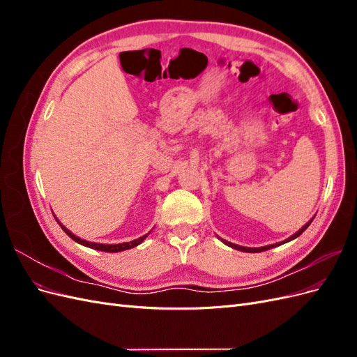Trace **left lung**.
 Listing matches in <instances>:
<instances>
[{"mask_svg": "<svg viewBox=\"0 0 357 357\" xmlns=\"http://www.w3.org/2000/svg\"><path fill=\"white\" fill-rule=\"evenodd\" d=\"M314 219V218H312ZM312 219L307 223V225H304L302 226V228L296 232V234H294L291 236H289L287 240H284V241H282V243H277V244H271V245H265V247H256V248H252V247H243V245H236V244H234V243H228V241H225V240H222L226 245H229V247H232V248H235V250H241V252H247V253H259V252H265V250H269V248H273V247H277V245H282V244H284V243H289V241H291V240H295L296 236H299L302 232H304L308 226H310V223L312 222Z\"/></svg>", "mask_w": 357, "mask_h": 357, "instance_id": "obj_1", "label": "left lung"}]
</instances>
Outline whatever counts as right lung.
<instances>
[{
    "label": "right lung",
    "mask_w": 357,
    "mask_h": 357,
    "mask_svg": "<svg viewBox=\"0 0 357 357\" xmlns=\"http://www.w3.org/2000/svg\"><path fill=\"white\" fill-rule=\"evenodd\" d=\"M55 215V214H53ZM55 219H56V215H55ZM56 222L59 223V226L61 228L63 229V232H66L71 240H74L75 243H79V244H82V245H84V247H89V248H95V250H100V252H107V253H117V252H123V250H129V248H132V247H137L138 244H142L144 240H146V236L150 234H146V235H143V236H139V238H137V240H134V241H129V243H121V244H101V243H91V241H86V240H82V238H79V236H75L71 231H68L66 226H63L58 219H56Z\"/></svg>",
    "instance_id": "add662e5"
}]
</instances>
